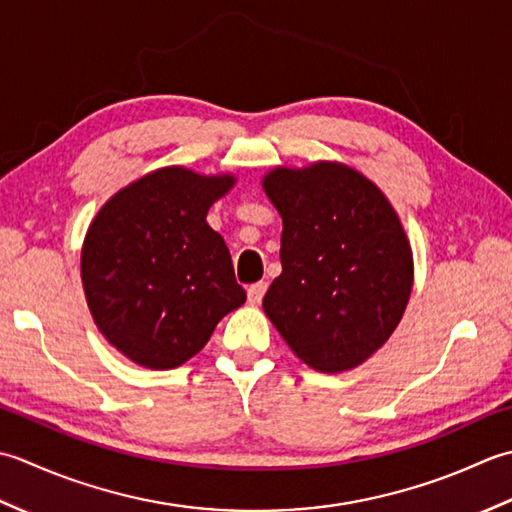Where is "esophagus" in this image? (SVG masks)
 Returning <instances> with one entry per match:
<instances>
[{
    "mask_svg": "<svg viewBox=\"0 0 512 512\" xmlns=\"http://www.w3.org/2000/svg\"><path fill=\"white\" fill-rule=\"evenodd\" d=\"M265 291H267V283H263V280H260V283L249 285V289H247V300H249V305H258V302L263 300Z\"/></svg>",
    "mask_w": 512,
    "mask_h": 512,
    "instance_id": "obj_1",
    "label": "esophagus"
}]
</instances>
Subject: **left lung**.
Here are the masks:
<instances>
[{
	"mask_svg": "<svg viewBox=\"0 0 512 512\" xmlns=\"http://www.w3.org/2000/svg\"><path fill=\"white\" fill-rule=\"evenodd\" d=\"M283 216L280 274L263 309L309 367H358L389 340L413 285L409 241L384 194L356 170L316 163L263 181Z\"/></svg>",
	"mask_w": 512,
	"mask_h": 512,
	"instance_id": "8db88e82",
	"label": "left lung"
}]
</instances>
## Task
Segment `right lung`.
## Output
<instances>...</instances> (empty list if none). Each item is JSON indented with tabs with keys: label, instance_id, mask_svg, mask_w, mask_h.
<instances>
[{
	"label": "right lung",
	"instance_id": "obj_1",
	"mask_svg": "<svg viewBox=\"0 0 512 512\" xmlns=\"http://www.w3.org/2000/svg\"><path fill=\"white\" fill-rule=\"evenodd\" d=\"M232 176L163 168L114 194L92 221L81 278L99 331L148 369H174L245 302L232 256L205 216Z\"/></svg>",
	"mask_w": 512,
	"mask_h": 512
}]
</instances>
